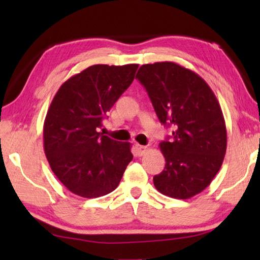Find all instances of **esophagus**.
<instances>
[{
	"label": "esophagus",
	"mask_w": 260,
	"mask_h": 260,
	"mask_svg": "<svg viewBox=\"0 0 260 260\" xmlns=\"http://www.w3.org/2000/svg\"><path fill=\"white\" fill-rule=\"evenodd\" d=\"M135 148H136V150H138V153L140 156H143L144 153L148 151V148L146 146H141V144H136Z\"/></svg>",
	"instance_id": "1"
}]
</instances>
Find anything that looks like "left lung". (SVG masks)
I'll use <instances>...</instances> for the list:
<instances>
[{
  "label": "left lung",
  "instance_id": "8db88e82",
  "mask_svg": "<svg viewBox=\"0 0 260 260\" xmlns=\"http://www.w3.org/2000/svg\"><path fill=\"white\" fill-rule=\"evenodd\" d=\"M136 79L158 119L173 128L171 141L159 143L166 164L153 184L166 196L190 199L211 183L226 153V124L218 100L199 74L173 61L142 65Z\"/></svg>",
  "mask_w": 260,
  "mask_h": 260
}]
</instances>
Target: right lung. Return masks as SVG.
I'll list each match as a JSON object with an SVG mask.
<instances>
[{
  "label": "right lung",
  "instance_id": "add662e5",
  "mask_svg": "<svg viewBox=\"0 0 260 260\" xmlns=\"http://www.w3.org/2000/svg\"><path fill=\"white\" fill-rule=\"evenodd\" d=\"M138 64H98L59 87L43 125V148L52 172L70 191L85 199L118 187L133 159L131 143L100 133L110 109L133 82Z\"/></svg>",
  "mask_w": 260,
  "mask_h": 260
}]
</instances>
